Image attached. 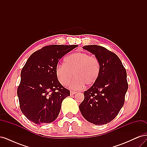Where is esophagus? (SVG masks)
<instances>
[{
	"mask_svg": "<svg viewBox=\"0 0 147 147\" xmlns=\"http://www.w3.org/2000/svg\"><path fill=\"white\" fill-rule=\"evenodd\" d=\"M77 92L76 91H70V95H74L75 94H76Z\"/></svg>",
	"mask_w": 147,
	"mask_h": 147,
	"instance_id": "esophagus-1",
	"label": "esophagus"
}]
</instances>
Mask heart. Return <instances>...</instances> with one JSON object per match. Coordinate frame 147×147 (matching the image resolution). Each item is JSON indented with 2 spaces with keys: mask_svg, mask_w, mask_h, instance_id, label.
<instances>
[{
  "mask_svg": "<svg viewBox=\"0 0 147 147\" xmlns=\"http://www.w3.org/2000/svg\"><path fill=\"white\" fill-rule=\"evenodd\" d=\"M100 66L98 59L87 53L75 52L67 56L64 64H60L56 69V75L59 82L67 86L73 77L70 88L81 89L84 84L90 86L94 84L100 74Z\"/></svg>",
  "mask_w": 147,
  "mask_h": 147,
  "instance_id": "1",
  "label": "heart"
}]
</instances>
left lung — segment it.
<instances>
[{"instance_id": "1", "label": "left lung", "mask_w": 147, "mask_h": 147, "mask_svg": "<svg viewBox=\"0 0 147 147\" xmlns=\"http://www.w3.org/2000/svg\"><path fill=\"white\" fill-rule=\"evenodd\" d=\"M83 48L98 59L100 71L97 81L83 92L79 109L88 121L102 125L112 121L124 105L128 89L126 70L118 56L105 48L91 45Z\"/></svg>"}]
</instances>
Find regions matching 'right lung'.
Masks as SVG:
<instances>
[{
    "instance_id": "obj_1",
    "label": "right lung",
    "mask_w": 147,
    "mask_h": 147,
    "mask_svg": "<svg viewBox=\"0 0 147 147\" xmlns=\"http://www.w3.org/2000/svg\"><path fill=\"white\" fill-rule=\"evenodd\" d=\"M78 45H52L31 55L22 69L17 94L22 113L35 124L50 123L58 117L70 91L59 83L56 69L59 59Z\"/></svg>"
}]
</instances>
